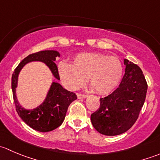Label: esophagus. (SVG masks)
Masks as SVG:
<instances>
[{"mask_svg": "<svg viewBox=\"0 0 160 160\" xmlns=\"http://www.w3.org/2000/svg\"><path fill=\"white\" fill-rule=\"evenodd\" d=\"M88 97L87 94H83V93H77V98L78 99H83V98H86Z\"/></svg>", "mask_w": 160, "mask_h": 160, "instance_id": "1", "label": "esophagus"}]
</instances>
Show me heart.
<instances>
[{"label":"heart","mask_w":160,"mask_h":160,"mask_svg":"<svg viewBox=\"0 0 160 160\" xmlns=\"http://www.w3.org/2000/svg\"><path fill=\"white\" fill-rule=\"evenodd\" d=\"M123 67L118 58L100 52H81L73 57L70 65L60 63L59 74L63 84L77 90L88 80L100 94H108L120 82Z\"/></svg>","instance_id":"heart-1"}]
</instances>
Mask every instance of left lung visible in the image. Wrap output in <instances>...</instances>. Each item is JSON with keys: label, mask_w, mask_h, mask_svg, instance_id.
Segmentation results:
<instances>
[{"label": "left lung", "mask_w": 160, "mask_h": 160, "mask_svg": "<svg viewBox=\"0 0 160 160\" xmlns=\"http://www.w3.org/2000/svg\"><path fill=\"white\" fill-rule=\"evenodd\" d=\"M124 63L125 74L119 87L100 99V108L90 116L93 126L102 135H118L132 128L146 100L148 85L142 71L128 59Z\"/></svg>", "instance_id": "obj_1"}]
</instances>
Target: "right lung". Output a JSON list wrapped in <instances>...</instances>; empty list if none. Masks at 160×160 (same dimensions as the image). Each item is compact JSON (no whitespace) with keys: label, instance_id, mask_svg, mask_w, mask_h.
I'll use <instances>...</instances> for the list:
<instances>
[{"label":"right lung","instance_id":"add662e5","mask_svg":"<svg viewBox=\"0 0 160 160\" xmlns=\"http://www.w3.org/2000/svg\"><path fill=\"white\" fill-rule=\"evenodd\" d=\"M59 56L60 54L55 50H45L31 54L18 64L11 77L13 98L18 114L28 126L38 132H50L60 126L65 119L69 105L77 99V95L64 89L57 82H52L42 104L35 108L27 110L20 105L16 97L18 77L24 66L30 62L39 61L49 67L56 80H59L57 66L54 62Z\"/></svg>","mask_w":160,"mask_h":160}]
</instances>
